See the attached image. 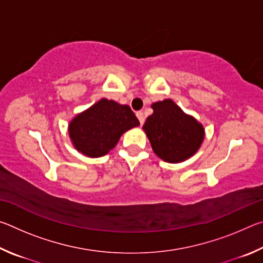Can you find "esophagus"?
<instances>
[{"instance_id": "34e87169", "label": "esophagus", "mask_w": 263, "mask_h": 263, "mask_svg": "<svg viewBox=\"0 0 263 263\" xmlns=\"http://www.w3.org/2000/svg\"><path fill=\"white\" fill-rule=\"evenodd\" d=\"M137 117H138V119H139V122H140V124L142 125V124H144V122H145L144 112H142V111H138V112H137Z\"/></svg>"}]
</instances>
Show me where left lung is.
Instances as JSON below:
<instances>
[{
    "label": "left lung",
    "instance_id": "8db88e82",
    "mask_svg": "<svg viewBox=\"0 0 263 263\" xmlns=\"http://www.w3.org/2000/svg\"><path fill=\"white\" fill-rule=\"evenodd\" d=\"M142 126L153 152L169 163H179L193 157L201 148L205 137L203 124L185 114L171 99L155 102Z\"/></svg>",
    "mask_w": 263,
    "mask_h": 263
}]
</instances>
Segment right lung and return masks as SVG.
<instances>
[{"instance_id": "right-lung-1", "label": "right lung", "mask_w": 263, "mask_h": 263, "mask_svg": "<svg viewBox=\"0 0 263 263\" xmlns=\"http://www.w3.org/2000/svg\"><path fill=\"white\" fill-rule=\"evenodd\" d=\"M128 105L101 99L75 115L68 124L74 148L88 158H101L112 149L123 133L139 125Z\"/></svg>"}]
</instances>
